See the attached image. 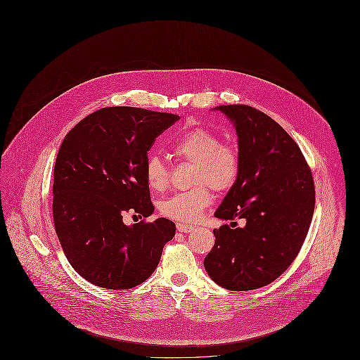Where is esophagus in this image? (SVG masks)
I'll return each mask as SVG.
<instances>
[{
  "mask_svg": "<svg viewBox=\"0 0 360 360\" xmlns=\"http://www.w3.org/2000/svg\"><path fill=\"white\" fill-rule=\"evenodd\" d=\"M176 229H178L179 232H185V233H188V232H191L194 228H193L191 225H188V224L176 223Z\"/></svg>",
  "mask_w": 360,
  "mask_h": 360,
  "instance_id": "esophagus-1",
  "label": "esophagus"
}]
</instances>
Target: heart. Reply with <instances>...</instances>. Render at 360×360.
Instances as JSON below:
<instances>
[{"mask_svg": "<svg viewBox=\"0 0 360 360\" xmlns=\"http://www.w3.org/2000/svg\"><path fill=\"white\" fill-rule=\"evenodd\" d=\"M170 148L176 158L194 163L191 182L197 186L172 194L160 202L159 209L165 217L193 223L214 201L209 184L216 190H226L236 182L240 172L239 153L233 146L223 144L217 134L206 128L186 131L172 141ZM144 175L147 185L156 191L169 184V169L156 155L147 159Z\"/></svg>", "mask_w": 360, "mask_h": 360, "instance_id": "1", "label": "heart"}]
</instances>
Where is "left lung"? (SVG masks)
<instances>
[{"label": "left lung", "mask_w": 360, "mask_h": 360, "mask_svg": "<svg viewBox=\"0 0 360 360\" xmlns=\"http://www.w3.org/2000/svg\"><path fill=\"white\" fill-rule=\"evenodd\" d=\"M233 122L240 172L216 210L221 220L243 219L214 229L206 273L224 289L254 290L275 281L297 257L314 212V184L292 137L270 116L248 105L217 106Z\"/></svg>", "instance_id": "8db88e82"}]
</instances>
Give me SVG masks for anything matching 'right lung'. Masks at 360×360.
Masks as SVG:
<instances>
[{
	"instance_id": "add662e5",
	"label": "right lung",
	"mask_w": 360,
	"mask_h": 360,
	"mask_svg": "<svg viewBox=\"0 0 360 360\" xmlns=\"http://www.w3.org/2000/svg\"><path fill=\"white\" fill-rule=\"evenodd\" d=\"M179 116L132 106L103 108L62 141L53 167V225L72 269L110 290L153 274L175 235L167 219L122 223L125 212H154L144 167L155 139Z\"/></svg>"
}]
</instances>
